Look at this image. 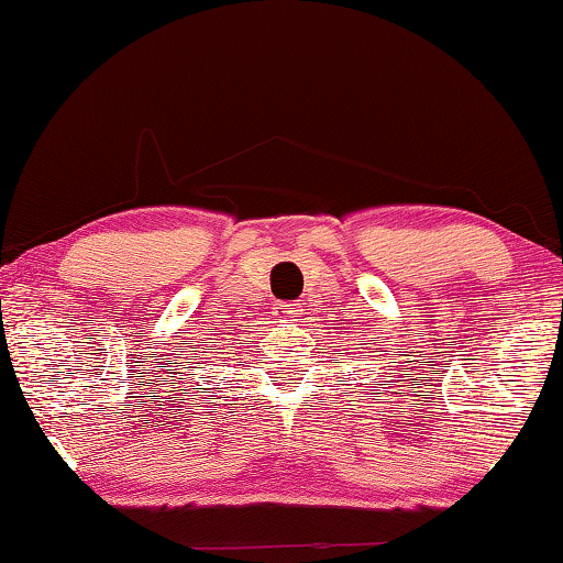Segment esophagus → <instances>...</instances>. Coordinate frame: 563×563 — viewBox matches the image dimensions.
I'll use <instances>...</instances> for the list:
<instances>
[{
	"instance_id": "34e87169",
	"label": "esophagus",
	"mask_w": 563,
	"mask_h": 563,
	"mask_svg": "<svg viewBox=\"0 0 563 563\" xmlns=\"http://www.w3.org/2000/svg\"><path fill=\"white\" fill-rule=\"evenodd\" d=\"M297 314H299V310H297L295 302H282V305L274 307V318L279 322H291L297 318Z\"/></svg>"
}]
</instances>
